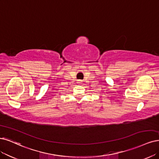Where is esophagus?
<instances>
[{"mask_svg":"<svg viewBox=\"0 0 159 159\" xmlns=\"http://www.w3.org/2000/svg\"><path fill=\"white\" fill-rule=\"evenodd\" d=\"M80 82H81V81H80V80H79V83H80Z\"/></svg>","mask_w":159,"mask_h":159,"instance_id":"34e87169","label":"esophagus"}]
</instances>
